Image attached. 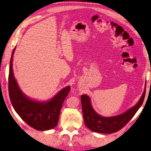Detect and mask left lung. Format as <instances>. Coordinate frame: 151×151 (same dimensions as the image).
Masks as SVG:
<instances>
[{"mask_svg": "<svg viewBox=\"0 0 151 151\" xmlns=\"http://www.w3.org/2000/svg\"><path fill=\"white\" fill-rule=\"evenodd\" d=\"M145 91L146 85L142 96L136 105L121 115L109 117H104L98 115L91 105L90 98L86 94L81 95V101L85 124L91 130L98 133L111 134L118 132L130 121L142 105Z\"/></svg>", "mask_w": 151, "mask_h": 151, "instance_id": "8db88e82", "label": "left lung"}]
</instances>
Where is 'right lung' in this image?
<instances>
[{
	"mask_svg": "<svg viewBox=\"0 0 151 151\" xmlns=\"http://www.w3.org/2000/svg\"><path fill=\"white\" fill-rule=\"evenodd\" d=\"M15 49L12 53L8 77L9 96L14 109L27 124L37 130L53 128L58 124L61 107L70 91V87L67 86L63 88L47 101L30 99L22 93L14 78L12 63Z\"/></svg>",
	"mask_w": 151,
	"mask_h": 151,
	"instance_id": "obj_1",
	"label": "right lung"
}]
</instances>
